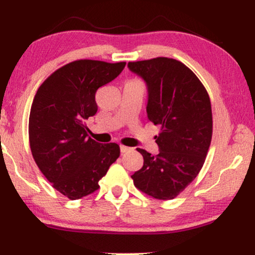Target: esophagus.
<instances>
[{
  "mask_svg": "<svg viewBox=\"0 0 255 255\" xmlns=\"http://www.w3.org/2000/svg\"><path fill=\"white\" fill-rule=\"evenodd\" d=\"M120 149H121V153H122V154H123V153H125V152H128V147H127V146L121 145Z\"/></svg>",
  "mask_w": 255,
  "mask_h": 255,
  "instance_id": "34e87169",
  "label": "esophagus"
}]
</instances>
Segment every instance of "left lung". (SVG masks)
<instances>
[{"label":"left lung","mask_w":255,"mask_h":255,"mask_svg":"<svg viewBox=\"0 0 255 255\" xmlns=\"http://www.w3.org/2000/svg\"><path fill=\"white\" fill-rule=\"evenodd\" d=\"M145 80L148 120L160 127L159 154L137 148L144 165L132 175L139 190L156 200H173L203 167L212 137L210 97L194 72L179 60L159 57L128 62Z\"/></svg>","instance_id":"1"}]
</instances>
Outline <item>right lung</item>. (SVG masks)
<instances>
[{
	"mask_svg": "<svg viewBox=\"0 0 255 255\" xmlns=\"http://www.w3.org/2000/svg\"><path fill=\"white\" fill-rule=\"evenodd\" d=\"M127 62L81 59L52 73L38 88L29 117V141L38 168L69 200L99 189L120 156L116 142L87 137L86 121L97 113L95 94L116 79Z\"/></svg>",
	"mask_w": 255,
	"mask_h": 255,
	"instance_id": "add662e5",
	"label": "right lung"
}]
</instances>
